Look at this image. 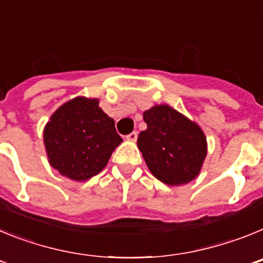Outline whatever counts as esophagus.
<instances>
[{
  "instance_id": "1",
  "label": "esophagus",
  "mask_w": 263,
  "mask_h": 263,
  "mask_svg": "<svg viewBox=\"0 0 263 263\" xmlns=\"http://www.w3.org/2000/svg\"><path fill=\"white\" fill-rule=\"evenodd\" d=\"M137 138H138V133L137 132H132V133L126 136L127 141H137Z\"/></svg>"
}]
</instances>
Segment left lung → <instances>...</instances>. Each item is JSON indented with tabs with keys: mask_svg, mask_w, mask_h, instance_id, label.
Listing matches in <instances>:
<instances>
[{
	"mask_svg": "<svg viewBox=\"0 0 263 263\" xmlns=\"http://www.w3.org/2000/svg\"><path fill=\"white\" fill-rule=\"evenodd\" d=\"M147 129L138 136L141 150L153 175L170 185L191 182L206 155L201 129L168 105H157L143 113Z\"/></svg>",
	"mask_w": 263,
	"mask_h": 263,
	"instance_id": "1",
	"label": "left lung"
}]
</instances>
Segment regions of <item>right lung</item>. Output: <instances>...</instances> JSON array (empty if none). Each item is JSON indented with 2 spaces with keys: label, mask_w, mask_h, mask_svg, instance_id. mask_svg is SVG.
Wrapping results in <instances>:
<instances>
[{
  "label": "right lung",
  "mask_w": 263,
  "mask_h": 263,
  "mask_svg": "<svg viewBox=\"0 0 263 263\" xmlns=\"http://www.w3.org/2000/svg\"><path fill=\"white\" fill-rule=\"evenodd\" d=\"M122 138L99 100L78 97L60 106L45 127L51 166L72 180H87L106 166Z\"/></svg>",
  "instance_id": "right-lung-1"
}]
</instances>
